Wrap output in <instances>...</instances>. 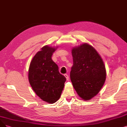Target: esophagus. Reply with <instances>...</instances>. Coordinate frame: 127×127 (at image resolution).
I'll return each instance as SVG.
<instances>
[{"instance_id": "34e87169", "label": "esophagus", "mask_w": 127, "mask_h": 127, "mask_svg": "<svg viewBox=\"0 0 127 127\" xmlns=\"http://www.w3.org/2000/svg\"><path fill=\"white\" fill-rule=\"evenodd\" d=\"M64 77H65V78H66V80H69V75H68V74H64Z\"/></svg>"}]
</instances>
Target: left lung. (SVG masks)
<instances>
[{
  "instance_id": "left-lung-1",
  "label": "left lung",
  "mask_w": 127,
  "mask_h": 127,
  "mask_svg": "<svg viewBox=\"0 0 127 127\" xmlns=\"http://www.w3.org/2000/svg\"><path fill=\"white\" fill-rule=\"evenodd\" d=\"M72 55L71 81L80 97L88 100L99 92L105 82L103 61L95 48L87 43L73 48Z\"/></svg>"
}]
</instances>
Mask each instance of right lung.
<instances>
[{"instance_id":"right-lung-1","label":"right lung","mask_w":127,"mask_h":127,"mask_svg":"<svg viewBox=\"0 0 127 127\" xmlns=\"http://www.w3.org/2000/svg\"><path fill=\"white\" fill-rule=\"evenodd\" d=\"M55 50L44 46L34 56L29 70V80L33 90L39 97L49 103H54L59 98L66 81L52 59Z\"/></svg>"}]
</instances>
